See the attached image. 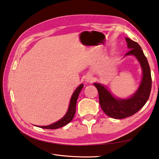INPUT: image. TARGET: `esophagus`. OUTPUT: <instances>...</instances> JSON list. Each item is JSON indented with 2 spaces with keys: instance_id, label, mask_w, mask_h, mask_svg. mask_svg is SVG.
<instances>
[{
  "instance_id": "esophagus-1",
  "label": "esophagus",
  "mask_w": 159,
  "mask_h": 159,
  "mask_svg": "<svg viewBox=\"0 0 159 159\" xmlns=\"http://www.w3.org/2000/svg\"><path fill=\"white\" fill-rule=\"evenodd\" d=\"M93 80H94V78L92 77V75H88L86 76V79H85V81L87 83H91L93 81Z\"/></svg>"
}]
</instances>
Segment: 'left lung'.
<instances>
[{
    "instance_id": "8db88e82",
    "label": "left lung",
    "mask_w": 159,
    "mask_h": 159,
    "mask_svg": "<svg viewBox=\"0 0 159 159\" xmlns=\"http://www.w3.org/2000/svg\"><path fill=\"white\" fill-rule=\"evenodd\" d=\"M125 40L129 51L125 57L132 55L136 57L142 69L143 76L137 90L128 98H117L109 91L105 85L98 83H94L98 89L99 103L102 111L108 116L116 119L132 116L141 110L150 97L152 88L150 65L141 46L129 38H125Z\"/></svg>"
}]
</instances>
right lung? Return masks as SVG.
Returning a JSON list of instances; mask_svg holds the SVG:
<instances>
[{
	"label": "right lung",
	"instance_id": "obj_1",
	"mask_svg": "<svg viewBox=\"0 0 159 159\" xmlns=\"http://www.w3.org/2000/svg\"><path fill=\"white\" fill-rule=\"evenodd\" d=\"M83 84L82 83V84H80L79 86H78L77 88L75 89V91L74 92V93L72 94V96H71V99H70L68 110L67 111L66 114H65V116L62 118V119L58 120V121H57V122L51 124V125H46V126L37 125V127H41V128H43V129H54L60 128V127L66 125L67 124L71 122V120L73 119V118L74 116V114H75L77 99H78V97H79V95L80 94V91H81V89H83Z\"/></svg>",
	"mask_w": 159,
	"mask_h": 159
}]
</instances>
